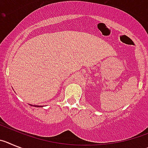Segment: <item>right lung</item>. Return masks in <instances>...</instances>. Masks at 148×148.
<instances>
[{
	"label": "right lung",
	"instance_id": "right-lung-1",
	"mask_svg": "<svg viewBox=\"0 0 148 148\" xmlns=\"http://www.w3.org/2000/svg\"><path fill=\"white\" fill-rule=\"evenodd\" d=\"M31 106H32V105H31ZM36 106V107H40V106Z\"/></svg>",
	"mask_w": 148,
	"mask_h": 148
}]
</instances>
